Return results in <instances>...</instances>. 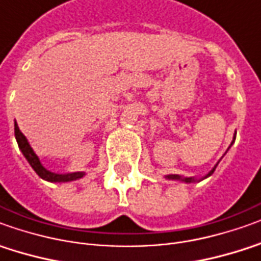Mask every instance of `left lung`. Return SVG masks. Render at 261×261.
Returning <instances> with one entry per match:
<instances>
[{
  "label": "left lung",
  "mask_w": 261,
  "mask_h": 261,
  "mask_svg": "<svg viewBox=\"0 0 261 261\" xmlns=\"http://www.w3.org/2000/svg\"><path fill=\"white\" fill-rule=\"evenodd\" d=\"M234 139H236V135L233 136V142H234ZM233 142H231V145H233ZM231 145H230V146H231ZM216 166H217V163H216ZM216 166L212 169V170H210L209 173L204 176V177H209V176L212 175L213 172H215ZM166 179H170V180H180V182H186V183H192V182H196V180H197V179H195V177H182V176H179V175H168L166 176Z\"/></svg>",
  "instance_id": "1"
}]
</instances>
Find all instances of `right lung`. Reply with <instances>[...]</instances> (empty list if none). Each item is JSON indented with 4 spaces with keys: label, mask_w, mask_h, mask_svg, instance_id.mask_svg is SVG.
Here are the masks:
<instances>
[{
    "label": "right lung",
    "mask_w": 261,
    "mask_h": 261,
    "mask_svg": "<svg viewBox=\"0 0 261 261\" xmlns=\"http://www.w3.org/2000/svg\"><path fill=\"white\" fill-rule=\"evenodd\" d=\"M14 130H15V139L18 142V146L21 149V152L25 156V159L28 161V163L31 165V168L37 172V175L39 177H42L44 180H48V182H72V180H78L81 177H84L85 173H81V172H76V173H54V172H49L41 165L39 162V158H38L35 152L32 150V148L30 146V143L27 141V138L24 136V134L19 130L17 122H15V126H14Z\"/></svg>",
    "instance_id": "obj_1"
}]
</instances>
